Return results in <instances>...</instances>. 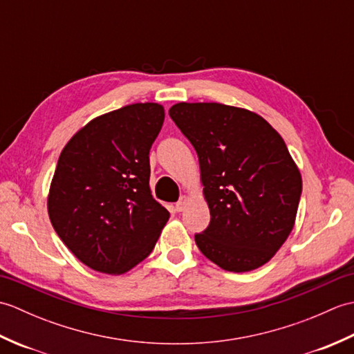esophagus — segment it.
Instances as JSON below:
<instances>
[{"instance_id": "obj_1", "label": "esophagus", "mask_w": 354, "mask_h": 354, "mask_svg": "<svg viewBox=\"0 0 354 354\" xmlns=\"http://www.w3.org/2000/svg\"><path fill=\"white\" fill-rule=\"evenodd\" d=\"M187 202H189V196H181V199H179L176 202V212H183V209L187 207Z\"/></svg>"}]
</instances>
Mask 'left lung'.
I'll return each instance as SVG.
<instances>
[{
  "mask_svg": "<svg viewBox=\"0 0 354 354\" xmlns=\"http://www.w3.org/2000/svg\"><path fill=\"white\" fill-rule=\"evenodd\" d=\"M199 158L209 225L194 236L201 252L230 272L274 257L295 225L303 181L286 142L265 118L222 103L169 109Z\"/></svg>",
  "mask_w": 354,
  "mask_h": 354,
  "instance_id": "8db88e82",
  "label": "left lung"
}]
</instances>
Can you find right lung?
I'll list each match as a JSON object with an SVG mask.
<instances>
[{"label":"right lung","mask_w":354,"mask_h":354,"mask_svg":"<svg viewBox=\"0 0 354 354\" xmlns=\"http://www.w3.org/2000/svg\"><path fill=\"white\" fill-rule=\"evenodd\" d=\"M162 123L161 104H127L91 120L59 156L48 216L88 268L124 274L155 248L170 217L149 185V152Z\"/></svg>","instance_id":"right-lung-1"}]
</instances>
